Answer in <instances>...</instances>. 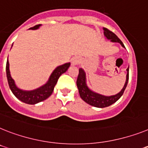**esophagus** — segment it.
Masks as SVG:
<instances>
[{
	"label": "esophagus",
	"mask_w": 148,
	"mask_h": 148,
	"mask_svg": "<svg viewBox=\"0 0 148 148\" xmlns=\"http://www.w3.org/2000/svg\"><path fill=\"white\" fill-rule=\"evenodd\" d=\"M80 60L78 59L77 57H74L71 59V64L72 65H77L79 63Z\"/></svg>",
	"instance_id": "1"
}]
</instances>
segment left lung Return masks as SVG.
<instances>
[{"label":"left lung","instance_id":"left-lung-1","mask_svg":"<svg viewBox=\"0 0 148 148\" xmlns=\"http://www.w3.org/2000/svg\"><path fill=\"white\" fill-rule=\"evenodd\" d=\"M103 30H104V34L106 37L107 39L110 40L111 42L120 43L123 47H125L123 42L117 38V36L114 33L110 32V30L106 28H103ZM126 71H127L126 80L122 90L116 95L105 96V95L96 93L95 92L92 91L91 89H89V88L86 85V73L82 68H80L77 80V86L78 90H79L80 98L87 104L92 105V106L96 107V108H106V107L110 106L112 104L116 102L122 96L125 89H126L128 80H129V68L126 69Z\"/></svg>","mask_w":148,"mask_h":148}]
</instances>
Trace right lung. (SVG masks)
<instances>
[{"mask_svg":"<svg viewBox=\"0 0 148 148\" xmlns=\"http://www.w3.org/2000/svg\"><path fill=\"white\" fill-rule=\"evenodd\" d=\"M41 25H37L30 28L29 29L35 30L39 28ZM13 46V45H12ZM71 63H65V64L57 67L55 70L53 71L52 74L49 77V80L46 84L38 88V89L31 90V91H25L17 87L13 79L11 77L10 68H9V61L7 59V65H6V71H7V77L8 80L9 86L12 92L18 99H19L22 102L28 104V105H34L42 101H44L47 98H49L53 92V89L55 87L57 81L59 80V77L64 72H66L70 66Z\"/></svg>","mask_w":148,"mask_h":148,"instance_id":"add662e5","label":"right lung"}]
</instances>
